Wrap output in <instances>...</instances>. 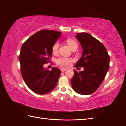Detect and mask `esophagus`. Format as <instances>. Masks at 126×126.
I'll list each match as a JSON object with an SVG mask.
<instances>
[{"label": "esophagus", "mask_w": 126, "mask_h": 126, "mask_svg": "<svg viewBox=\"0 0 126 126\" xmlns=\"http://www.w3.org/2000/svg\"><path fill=\"white\" fill-rule=\"evenodd\" d=\"M61 71L64 72V71H65L66 70V69H65V68H61Z\"/></svg>", "instance_id": "obj_1"}]
</instances>
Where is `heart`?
Returning <instances> with one entry per match:
<instances>
[{
  "mask_svg": "<svg viewBox=\"0 0 126 126\" xmlns=\"http://www.w3.org/2000/svg\"><path fill=\"white\" fill-rule=\"evenodd\" d=\"M66 43L69 46L71 49H73L74 47L78 46L77 43L71 38H68L66 40ZM59 47H60V43L58 42H55L52 47V52L54 54H56L58 52ZM73 60L71 58L68 57H60L56 60V63L57 64L61 66V67L67 68L71 65V64L73 63Z\"/></svg>",
  "mask_w": 126,
  "mask_h": 126,
  "instance_id": "heart-1",
  "label": "heart"
}]
</instances>
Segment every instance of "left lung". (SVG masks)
<instances>
[{"label": "left lung", "instance_id": "obj_1", "mask_svg": "<svg viewBox=\"0 0 126 126\" xmlns=\"http://www.w3.org/2000/svg\"><path fill=\"white\" fill-rule=\"evenodd\" d=\"M75 37L81 44L83 52L75 66L83 67L84 70L79 73L74 70L71 85L77 93L90 95L103 82L109 70L110 57L105 47L90 34L79 33Z\"/></svg>", "mask_w": 126, "mask_h": 126}]
</instances>
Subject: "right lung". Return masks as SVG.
<instances>
[{
	"label": "right lung",
	"mask_w": 126,
	"mask_h": 126,
	"mask_svg": "<svg viewBox=\"0 0 126 126\" xmlns=\"http://www.w3.org/2000/svg\"><path fill=\"white\" fill-rule=\"evenodd\" d=\"M61 32L43 30L37 32L24 43L19 61L23 79L34 93L44 95L56 87L61 73L58 68L51 70L43 65L50 61L52 47L61 37Z\"/></svg>",
	"instance_id": "right-lung-1"
}]
</instances>
